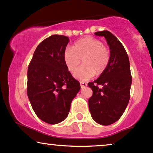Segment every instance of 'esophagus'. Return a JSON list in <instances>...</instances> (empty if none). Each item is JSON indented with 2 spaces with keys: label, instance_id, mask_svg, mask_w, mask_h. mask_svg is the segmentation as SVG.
Returning <instances> with one entry per match:
<instances>
[{
  "label": "esophagus",
  "instance_id": "obj_1",
  "mask_svg": "<svg viewBox=\"0 0 153 153\" xmlns=\"http://www.w3.org/2000/svg\"><path fill=\"white\" fill-rule=\"evenodd\" d=\"M80 86H81V88H84V87H87V84L86 83V82H80Z\"/></svg>",
  "mask_w": 153,
  "mask_h": 153
}]
</instances>
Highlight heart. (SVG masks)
I'll return each mask as SVG.
<instances>
[{"label":"heart","mask_w":153,"mask_h":153,"mask_svg":"<svg viewBox=\"0 0 153 153\" xmlns=\"http://www.w3.org/2000/svg\"><path fill=\"white\" fill-rule=\"evenodd\" d=\"M64 63L70 73L73 74L82 60L83 65L74 74L81 81L88 80L93 76L101 75L107 70L110 62V51L101 41L92 37L79 39L67 48L63 54Z\"/></svg>","instance_id":"1"}]
</instances>
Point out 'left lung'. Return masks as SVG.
<instances>
[{
    "mask_svg": "<svg viewBox=\"0 0 153 153\" xmlns=\"http://www.w3.org/2000/svg\"><path fill=\"white\" fill-rule=\"evenodd\" d=\"M94 34L107 40L110 62L97 79L88 83L93 91L89 99V108L96 123L109 125L121 117L129 103L132 84L130 61L123 45L112 33L102 30Z\"/></svg>",
    "mask_w": 153,
    "mask_h": 153,
    "instance_id": "8db88e82",
    "label": "left lung"
}]
</instances>
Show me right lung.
Wrapping results in <instances>:
<instances>
[{
	"mask_svg": "<svg viewBox=\"0 0 153 153\" xmlns=\"http://www.w3.org/2000/svg\"><path fill=\"white\" fill-rule=\"evenodd\" d=\"M67 36L52 35L42 41L28 67L27 94L39 119L51 125L67 117L80 84L68 71L63 54Z\"/></svg>",
	"mask_w": 153,
	"mask_h": 153,
	"instance_id": "obj_1",
	"label": "right lung"
}]
</instances>
